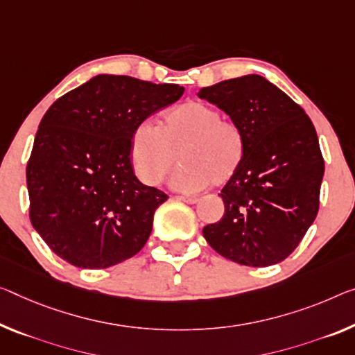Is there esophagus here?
I'll return each mask as SVG.
<instances>
[{
  "label": "esophagus",
  "instance_id": "34e87169",
  "mask_svg": "<svg viewBox=\"0 0 355 355\" xmlns=\"http://www.w3.org/2000/svg\"><path fill=\"white\" fill-rule=\"evenodd\" d=\"M178 198L185 201V203H189V205H195L196 201H198V198H195V196H189V195H179Z\"/></svg>",
  "mask_w": 355,
  "mask_h": 355
}]
</instances>
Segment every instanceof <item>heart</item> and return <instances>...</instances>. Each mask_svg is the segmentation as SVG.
Returning a JSON list of instances; mask_svg holds the SVG:
<instances>
[{
  "label": "heart",
  "instance_id": "1",
  "mask_svg": "<svg viewBox=\"0 0 355 355\" xmlns=\"http://www.w3.org/2000/svg\"><path fill=\"white\" fill-rule=\"evenodd\" d=\"M246 154L243 128L223 121L219 109L195 100L163 112L159 130L139 123L130 139V160L141 182L160 184L179 155L182 165L174 171L171 184L184 192L230 182L241 170Z\"/></svg>",
  "mask_w": 355,
  "mask_h": 355
}]
</instances>
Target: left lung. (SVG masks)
Masks as SVG:
<instances>
[{
  "label": "left lung",
  "mask_w": 355,
  "mask_h": 355,
  "mask_svg": "<svg viewBox=\"0 0 355 355\" xmlns=\"http://www.w3.org/2000/svg\"><path fill=\"white\" fill-rule=\"evenodd\" d=\"M246 135L241 170L219 193L223 217L203 228L222 257L246 266L279 263L293 252L319 211L324 159L302 106L259 74L198 92Z\"/></svg>",
  "instance_id": "obj_1"
}]
</instances>
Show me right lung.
<instances>
[{"mask_svg":"<svg viewBox=\"0 0 355 355\" xmlns=\"http://www.w3.org/2000/svg\"><path fill=\"white\" fill-rule=\"evenodd\" d=\"M184 94L178 84L98 74L47 109L26 165L30 220L60 259L101 270L133 257L168 195L139 182L133 130Z\"/></svg>","mask_w":355,"mask_h":355,"instance_id":"obj_1","label":"right lung"}]
</instances>
